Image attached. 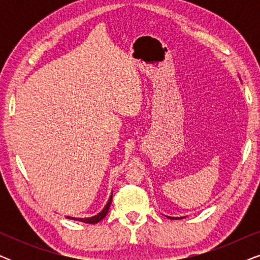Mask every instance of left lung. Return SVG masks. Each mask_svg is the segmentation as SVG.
Instances as JSON below:
<instances>
[{"label":"left lung","mask_w":260,"mask_h":260,"mask_svg":"<svg viewBox=\"0 0 260 260\" xmlns=\"http://www.w3.org/2000/svg\"><path fill=\"white\" fill-rule=\"evenodd\" d=\"M169 219H182V218H172V216H168Z\"/></svg>","instance_id":"1"}]
</instances>
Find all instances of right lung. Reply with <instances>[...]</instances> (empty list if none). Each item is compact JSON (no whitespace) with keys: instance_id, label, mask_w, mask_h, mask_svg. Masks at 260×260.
I'll return each instance as SVG.
<instances>
[{"instance_id":"right-lung-1","label":"right lung","mask_w":260,"mask_h":260,"mask_svg":"<svg viewBox=\"0 0 260 260\" xmlns=\"http://www.w3.org/2000/svg\"><path fill=\"white\" fill-rule=\"evenodd\" d=\"M111 202H112V195H111V197H110L108 204H106V206H105L104 208H103V211L101 213H98L97 215L91 216V218H71V216H67V218L73 219V220H78V221H81V222H85V223H97V222L101 221V220L104 219L105 216H106V214H108Z\"/></svg>"}]
</instances>
